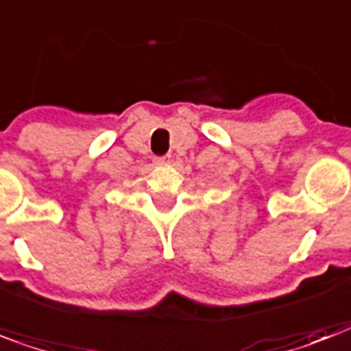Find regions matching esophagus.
Returning <instances> with one entry per match:
<instances>
[{"mask_svg": "<svg viewBox=\"0 0 351 351\" xmlns=\"http://www.w3.org/2000/svg\"><path fill=\"white\" fill-rule=\"evenodd\" d=\"M154 162H156V164H169L171 156H160V158H156Z\"/></svg>", "mask_w": 351, "mask_h": 351, "instance_id": "1", "label": "esophagus"}]
</instances>
